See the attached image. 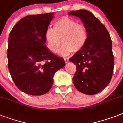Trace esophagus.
Wrapping results in <instances>:
<instances>
[{
	"label": "esophagus",
	"instance_id": "1",
	"mask_svg": "<svg viewBox=\"0 0 123 123\" xmlns=\"http://www.w3.org/2000/svg\"><path fill=\"white\" fill-rule=\"evenodd\" d=\"M64 61H65V63H68V62L69 60L68 58H64Z\"/></svg>",
	"mask_w": 123,
	"mask_h": 123
}]
</instances>
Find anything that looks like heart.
<instances>
[{"mask_svg":"<svg viewBox=\"0 0 123 123\" xmlns=\"http://www.w3.org/2000/svg\"><path fill=\"white\" fill-rule=\"evenodd\" d=\"M44 38L48 49L53 53H57L63 43L64 44L60 52L67 55L72 51L78 52L84 48L88 39V31L85 26L79 24L77 21L64 17L54 23L53 29H46Z\"/></svg>","mask_w":123,"mask_h":123,"instance_id":"b5f03b06","label":"heart"}]
</instances>
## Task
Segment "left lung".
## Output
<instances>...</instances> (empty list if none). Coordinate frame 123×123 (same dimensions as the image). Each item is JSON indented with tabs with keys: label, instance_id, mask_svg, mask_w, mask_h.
<instances>
[{
	"label": "left lung",
	"instance_id": "obj_1",
	"mask_svg": "<svg viewBox=\"0 0 123 123\" xmlns=\"http://www.w3.org/2000/svg\"><path fill=\"white\" fill-rule=\"evenodd\" d=\"M68 14L80 18L88 31L84 48L70 58L77 67L73 82L83 94L94 95L105 89L112 78L114 63L112 41L105 26L91 12L78 10Z\"/></svg>",
	"mask_w": 123,
	"mask_h": 123
}]
</instances>
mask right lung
<instances>
[{"mask_svg": "<svg viewBox=\"0 0 123 123\" xmlns=\"http://www.w3.org/2000/svg\"><path fill=\"white\" fill-rule=\"evenodd\" d=\"M54 13L30 15L14 26L9 36L8 67L19 90L32 96L47 93L55 72L65 66L63 58L44 44V34Z\"/></svg>", "mask_w": 123, "mask_h": 123, "instance_id": "1", "label": "right lung"}]
</instances>
